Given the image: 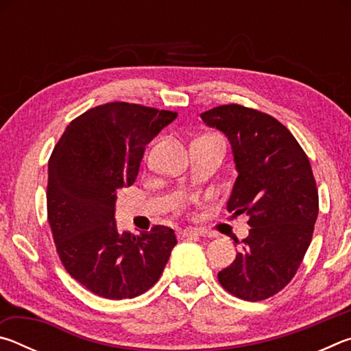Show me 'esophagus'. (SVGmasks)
Segmentation results:
<instances>
[{
  "label": "esophagus",
  "mask_w": 351,
  "mask_h": 351,
  "mask_svg": "<svg viewBox=\"0 0 351 351\" xmlns=\"http://www.w3.org/2000/svg\"><path fill=\"white\" fill-rule=\"evenodd\" d=\"M198 235H201L199 230L192 229V228H186L178 232V237H181V239H190V237H198Z\"/></svg>",
  "instance_id": "obj_1"
}]
</instances>
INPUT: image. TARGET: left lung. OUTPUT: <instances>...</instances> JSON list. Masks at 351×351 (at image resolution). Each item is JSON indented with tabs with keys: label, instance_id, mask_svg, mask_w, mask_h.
<instances>
[{
	"label": "left lung",
	"instance_id": "obj_1",
	"mask_svg": "<svg viewBox=\"0 0 351 351\" xmlns=\"http://www.w3.org/2000/svg\"><path fill=\"white\" fill-rule=\"evenodd\" d=\"M199 117L229 141L237 180L228 210L246 213L251 226L218 280L243 300L268 299L294 277L313 239L319 195L310 161L289 130L265 112L232 104Z\"/></svg>",
	"mask_w": 351,
	"mask_h": 351
}]
</instances>
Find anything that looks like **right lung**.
<instances>
[{
    "instance_id": "add662e5",
    "label": "right lung",
    "mask_w": 351,
    "mask_h": 351,
    "mask_svg": "<svg viewBox=\"0 0 351 351\" xmlns=\"http://www.w3.org/2000/svg\"><path fill=\"white\" fill-rule=\"evenodd\" d=\"M176 112L111 102L74 119L47 165V219L64 269L91 293L133 299L159 280L173 229L119 232L117 192L136 181L145 147Z\"/></svg>"
}]
</instances>
